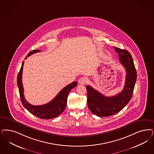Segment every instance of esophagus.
<instances>
[{
    "mask_svg": "<svg viewBox=\"0 0 154 154\" xmlns=\"http://www.w3.org/2000/svg\"><path fill=\"white\" fill-rule=\"evenodd\" d=\"M79 84L81 85H85V84L87 83L88 82V80L86 77H81L79 80Z\"/></svg>",
    "mask_w": 154,
    "mask_h": 154,
    "instance_id": "esophagus-1",
    "label": "esophagus"
}]
</instances>
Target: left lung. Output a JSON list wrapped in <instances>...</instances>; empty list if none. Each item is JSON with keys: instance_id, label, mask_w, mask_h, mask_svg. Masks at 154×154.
I'll return each instance as SVG.
<instances>
[{"instance_id": "left-lung-1", "label": "left lung", "mask_w": 154, "mask_h": 154, "mask_svg": "<svg viewBox=\"0 0 154 154\" xmlns=\"http://www.w3.org/2000/svg\"><path fill=\"white\" fill-rule=\"evenodd\" d=\"M119 60L126 71V81L122 91L117 95L106 97L87 85L88 106L92 113L98 117H109L117 114L127 105L133 96L137 74L130 53L127 50L114 47Z\"/></svg>"}]
</instances>
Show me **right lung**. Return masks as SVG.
<instances>
[{"instance_id": "right-lung-1", "label": "right lung", "mask_w": 154, "mask_h": 154, "mask_svg": "<svg viewBox=\"0 0 154 154\" xmlns=\"http://www.w3.org/2000/svg\"><path fill=\"white\" fill-rule=\"evenodd\" d=\"M40 52V50H33L28 54L27 57L29 56L33 53ZM24 61L23 62L21 65V68L17 75V83L19 90V94L21 99V103L24 107L28 112H30L32 114L35 116L39 118L44 119H52L55 117H57L64 112L67 103V98L70 90L77 85L76 81L73 82L69 85L65 86L58 93L53 100L48 103L40 105V106H34L28 103L24 96V88L22 84V73L23 68Z\"/></svg>"}]
</instances>
